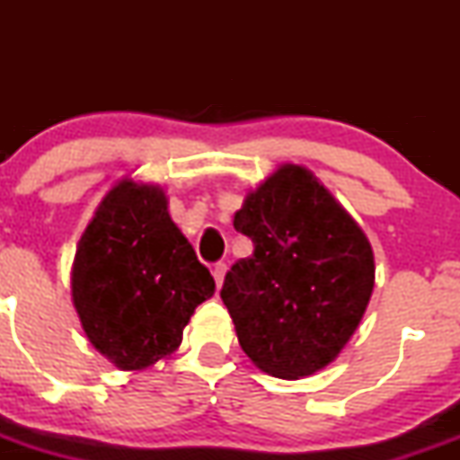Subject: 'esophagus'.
<instances>
[{
  "label": "esophagus",
  "instance_id": "obj_1",
  "mask_svg": "<svg viewBox=\"0 0 460 460\" xmlns=\"http://www.w3.org/2000/svg\"><path fill=\"white\" fill-rule=\"evenodd\" d=\"M212 274H214V279H216V285H223V281H225V274H226V263H223V261H218V263H214V268H212Z\"/></svg>",
  "mask_w": 460,
  "mask_h": 460
}]
</instances>
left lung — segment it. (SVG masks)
<instances>
[{"instance_id": "8db88e82", "label": "left lung", "mask_w": 460, "mask_h": 460, "mask_svg": "<svg viewBox=\"0 0 460 460\" xmlns=\"http://www.w3.org/2000/svg\"><path fill=\"white\" fill-rule=\"evenodd\" d=\"M234 226L255 246L220 289L242 350L289 381L329 366L372 296L374 255L361 226L294 164L248 194Z\"/></svg>"}]
</instances>
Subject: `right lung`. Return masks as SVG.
<instances>
[{
  "label": "right lung",
  "mask_w": 460,
  "mask_h": 460,
  "mask_svg": "<svg viewBox=\"0 0 460 460\" xmlns=\"http://www.w3.org/2000/svg\"><path fill=\"white\" fill-rule=\"evenodd\" d=\"M71 283L88 340L120 369L175 352L190 315L216 288L162 190L134 181L105 194L79 240Z\"/></svg>",
  "instance_id": "add662e5"
}]
</instances>
